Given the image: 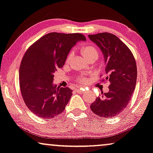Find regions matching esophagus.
<instances>
[{
  "instance_id": "34e87169",
  "label": "esophagus",
  "mask_w": 153,
  "mask_h": 153,
  "mask_svg": "<svg viewBox=\"0 0 153 153\" xmlns=\"http://www.w3.org/2000/svg\"><path fill=\"white\" fill-rule=\"evenodd\" d=\"M75 91H76L77 92H78V93H83L85 90L84 89H82V87H76V89H75Z\"/></svg>"
}]
</instances>
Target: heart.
Segmentation results:
<instances>
[{"label":"heart","instance_id":"1","mask_svg":"<svg viewBox=\"0 0 153 153\" xmlns=\"http://www.w3.org/2000/svg\"><path fill=\"white\" fill-rule=\"evenodd\" d=\"M80 52L82 54V55L88 61L91 58H95L96 59L99 56V51L97 49L92 45H84L81 47ZM73 56V52H70L68 54V56H67V60L69 61L72 58ZM80 81L82 82L86 83L87 82V80L85 78H81L80 79Z\"/></svg>","mask_w":153,"mask_h":153}]
</instances>
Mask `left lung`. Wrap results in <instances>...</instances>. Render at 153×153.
Segmentation results:
<instances>
[{
	"mask_svg": "<svg viewBox=\"0 0 153 153\" xmlns=\"http://www.w3.org/2000/svg\"><path fill=\"white\" fill-rule=\"evenodd\" d=\"M103 54L105 73L108 76L109 91L102 93L90 105L100 117H113L127 106L136 87L137 68L135 59L128 47L117 36L109 33L89 35Z\"/></svg>",
	"mask_w": 153,
	"mask_h": 153,
	"instance_id": "8db88e82",
	"label": "left lung"
}]
</instances>
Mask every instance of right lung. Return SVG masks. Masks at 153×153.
Here are the masks:
<instances>
[{"label": "right lung", "mask_w": 153, "mask_h": 153, "mask_svg": "<svg viewBox=\"0 0 153 153\" xmlns=\"http://www.w3.org/2000/svg\"><path fill=\"white\" fill-rule=\"evenodd\" d=\"M86 38L80 33H50L33 43L19 68V85L24 103L36 116L50 119L66 108L72 96L68 87H56L54 73L64 66L73 47Z\"/></svg>", "instance_id": "add662e5"}]
</instances>
